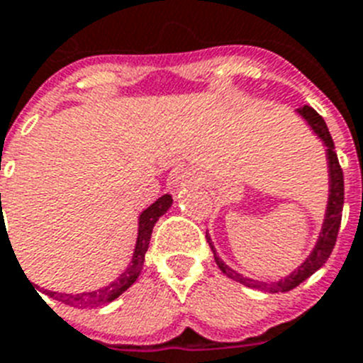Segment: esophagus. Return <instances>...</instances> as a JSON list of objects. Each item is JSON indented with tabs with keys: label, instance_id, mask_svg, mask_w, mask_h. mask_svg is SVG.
Masks as SVG:
<instances>
[{
	"label": "esophagus",
	"instance_id": "esophagus-1",
	"mask_svg": "<svg viewBox=\"0 0 363 363\" xmlns=\"http://www.w3.org/2000/svg\"><path fill=\"white\" fill-rule=\"evenodd\" d=\"M191 181H197L196 177H194V173L190 172H181L179 175H175V182H191Z\"/></svg>",
	"mask_w": 363,
	"mask_h": 363
}]
</instances>
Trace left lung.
<instances>
[{"instance_id": "obj_1", "label": "left lung", "mask_w": 363, "mask_h": 363, "mask_svg": "<svg viewBox=\"0 0 363 363\" xmlns=\"http://www.w3.org/2000/svg\"><path fill=\"white\" fill-rule=\"evenodd\" d=\"M301 116H303L306 123L310 125V129L315 133V135L321 138V142L327 145V158H328V181H330V188H328V205H327V214H325V221H323V228L319 233V240L315 243L313 251L310 252V257L301 264L297 269L288 275L286 279H280L279 282H258V280L247 279V277L240 275L238 271H234L233 267H228L221 258L218 257V252L214 249V243L210 240V236L206 234V242H208L210 249L214 252V260L218 264V267L223 271L228 279L236 280L240 284L247 286V288H257L262 291H269V294H279V291H290L294 288L303 282V280L308 279L310 275H313L319 267L328 260L332 249L336 245L337 230H340V223H342V212H343V172L342 166H340V160H337V155L334 151V142H332V136L328 133V127L325 123L321 116L313 111L312 106L304 105L301 108H297Z\"/></svg>"}]
</instances>
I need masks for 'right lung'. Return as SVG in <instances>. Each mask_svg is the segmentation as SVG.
Wrapping results in <instances>:
<instances>
[{
	"mask_svg": "<svg viewBox=\"0 0 363 363\" xmlns=\"http://www.w3.org/2000/svg\"><path fill=\"white\" fill-rule=\"evenodd\" d=\"M1 197V194H0ZM173 199L169 194L158 197L153 205L147 206V208L140 214L138 219V238H136V247L135 255H133V260H130V266L121 273L114 282H111L108 286L101 288L97 291H86V294H59V291H48L50 297L60 301L64 304H69V306H75V308H92V306H101V304L111 303V301L118 299L125 290H129L130 286L135 284L136 279H138L140 271L144 267L145 262V252L149 247V240H151V233H153L155 223L158 221V218L162 214H166L167 208L172 206Z\"/></svg>",
	"mask_w": 363,
	"mask_h": 363,
	"instance_id": "right-lung-1",
	"label": "right lung"
}]
</instances>
